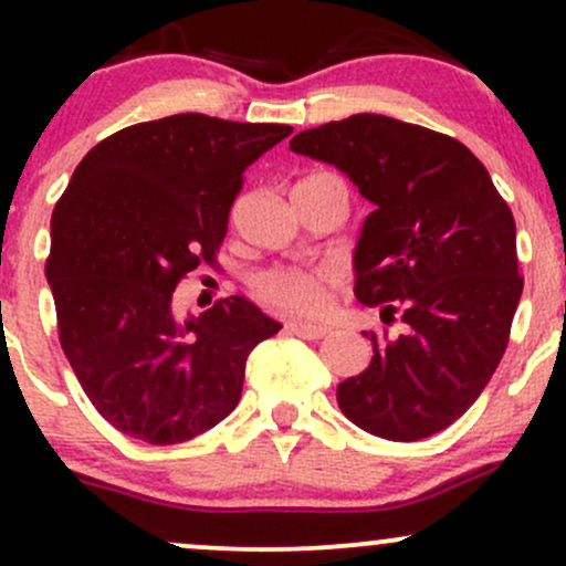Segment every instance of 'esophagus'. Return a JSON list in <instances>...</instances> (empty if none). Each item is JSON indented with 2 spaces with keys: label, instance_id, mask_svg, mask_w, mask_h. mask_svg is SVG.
Here are the masks:
<instances>
[{
  "label": "esophagus",
  "instance_id": "obj_1",
  "mask_svg": "<svg viewBox=\"0 0 566 566\" xmlns=\"http://www.w3.org/2000/svg\"><path fill=\"white\" fill-rule=\"evenodd\" d=\"M287 329L292 335L303 337V340H319V337L329 335L327 324H314V322H290Z\"/></svg>",
  "mask_w": 566,
  "mask_h": 566
}]
</instances>
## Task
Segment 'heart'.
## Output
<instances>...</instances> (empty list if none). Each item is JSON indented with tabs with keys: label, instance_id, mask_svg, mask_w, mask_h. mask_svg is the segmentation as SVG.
Returning a JSON list of instances; mask_svg holds the SVG:
<instances>
[{
	"label": "heart",
	"instance_id": "b5f03b06",
	"mask_svg": "<svg viewBox=\"0 0 566 566\" xmlns=\"http://www.w3.org/2000/svg\"><path fill=\"white\" fill-rule=\"evenodd\" d=\"M335 284V271L327 265L301 269V265H276L252 279V292L265 305L287 314H316L322 311L327 292Z\"/></svg>",
	"mask_w": 566,
	"mask_h": 566
}]
</instances>
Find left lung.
Returning <instances> with one entry per match:
<instances>
[{"instance_id":"8db88e82","label":"left lung","mask_w":566,"mask_h":566,"mask_svg":"<svg viewBox=\"0 0 566 566\" xmlns=\"http://www.w3.org/2000/svg\"><path fill=\"white\" fill-rule=\"evenodd\" d=\"M375 205L354 252L356 297L399 314L401 333H365L373 361L337 386L343 415L375 437L444 431L490 382L522 297L516 223L490 172L450 135L380 114L290 140Z\"/></svg>"}]
</instances>
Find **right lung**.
Instances as JSON below:
<instances>
[{
    "label": "right lung",
    "instance_id": "right-lung-1",
    "mask_svg": "<svg viewBox=\"0 0 566 566\" xmlns=\"http://www.w3.org/2000/svg\"><path fill=\"white\" fill-rule=\"evenodd\" d=\"M290 133L175 114L108 135L71 175L44 271L63 354L116 431L180 444L239 405L247 356L282 324L237 295L180 322L172 292L216 265L244 170Z\"/></svg>",
    "mask_w": 566,
    "mask_h": 566
}]
</instances>
